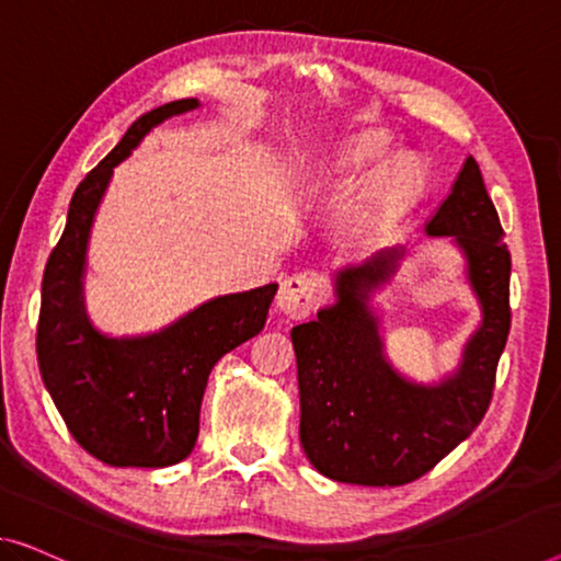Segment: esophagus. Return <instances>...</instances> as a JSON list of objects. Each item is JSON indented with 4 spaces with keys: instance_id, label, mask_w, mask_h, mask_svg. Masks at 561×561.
Returning a JSON list of instances; mask_svg holds the SVG:
<instances>
[{
    "instance_id": "1",
    "label": "esophagus",
    "mask_w": 561,
    "mask_h": 561,
    "mask_svg": "<svg viewBox=\"0 0 561 561\" xmlns=\"http://www.w3.org/2000/svg\"><path fill=\"white\" fill-rule=\"evenodd\" d=\"M320 302V282L309 274H291L282 282L277 305L291 320H305Z\"/></svg>"
}]
</instances>
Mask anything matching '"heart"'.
Segmentation results:
<instances>
[{"label":"heart","instance_id":"heart-1","mask_svg":"<svg viewBox=\"0 0 561 561\" xmlns=\"http://www.w3.org/2000/svg\"><path fill=\"white\" fill-rule=\"evenodd\" d=\"M386 156V144L382 140H363V144L353 146L340 156V161L334 163V171L340 175H355L367 169H373L375 163L382 161ZM413 186V171L408 165H396L386 179H382L378 188V198L382 204H396L403 198Z\"/></svg>","mask_w":561,"mask_h":561}]
</instances>
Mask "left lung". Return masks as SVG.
<instances>
[{
    "label": "left lung",
    "mask_w": 561,
    "mask_h": 561,
    "mask_svg": "<svg viewBox=\"0 0 561 561\" xmlns=\"http://www.w3.org/2000/svg\"><path fill=\"white\" fill-rule=\"evenodd\" d=\"M433 237H456L483 305V324L461 373L438 388L400 380L382 360L367 291L390 277L400 249L380 252L337 279V305L291 330L299 380V440L322 476L357 486H403L443 461L486 415L499 357L512 330L504 244L494 201L468 156L450 196L428 221Z\"/></svg>",
    "instance_id": "8db88e82"
}]
</instances>
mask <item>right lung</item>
I'll return each instance as SVG.
<instances>
[{
	"label": "right lung",
	"instance_id": "add662e5",
	"mask_svg": "<svg viewBox=\"0 0 561 561\" xmlns=\"http://www.w3.org/2000/svg\"><path fill=\"white\" fill-rule=\"evenodd\" d=\"M196 105L173 100L144 113L80 181L42 277L39 375L70 436L107 466L163 468L194 450L208 373L229 350L262 332L277 295V284H266L219 297L173 328L138 340H107L82 314L88 233L113 169L153 125Z\"/></svg>",
	"mask_w": 561,
	"mask_h": 561
}]
</instances>
